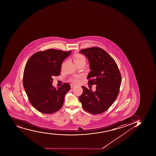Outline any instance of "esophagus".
I'll list each match as a JSON object with an SVG mask.
<instances>
[{"label":"esophagus","mask_w":156,"mask_h":156,"mask_svg":"<svg viewBox=\"0 0 156 156\" xmlns=\"http://www.w3.org/2000/svg\"><path fill=\"white\" fill-rule=\"evenodd\" d=\"M76 87L75 85H74V84H71V88H73L74 87Z\"/></svg>","instance_id":"obj_1"}]
</instances>
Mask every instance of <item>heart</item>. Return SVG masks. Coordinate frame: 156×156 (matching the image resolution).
<instances>
[{"instance_id": "heart-1", "label": "heart", "mask_w": 156, "mask_h": 156, "mask_svg": "<svg viewBox=\"0 0 156 156\" xmlns=\"http://www.w3.org/2000/svg\"><path fill=\"white\" fill-rule=\"evenodd\" d=\"M74 62L75 64L77 63H81V62H85V58L84 56L81 54H76L74 56ZM79 77L78 78H80ZM72 81L74 83H77L78 81V78H74L72 79Z\"/></svg>"}]
</instances>
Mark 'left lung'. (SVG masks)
Wrapping results in <instances>:
<instances>
[{
  "label": "left lung",
  "instance_id": "left-lung-1",
  "mask_svg": "<svg viewBox=\"0 0 156 156\" xmlns=\"http://www.w3.org/2000/svg\"><path fill=\"white\" fill-rule=\"evenodd\" d=\"M80 53L88 59L90 72L87 77L88 84L96 85V90L82 87L79 100L85 111L93 114L106 111L119 94L121 75L115 62L105 50L99 47L81 50Z\"/></svg>",
  "mask_w": 156,
  "mask_h": 156
}]
</instances>
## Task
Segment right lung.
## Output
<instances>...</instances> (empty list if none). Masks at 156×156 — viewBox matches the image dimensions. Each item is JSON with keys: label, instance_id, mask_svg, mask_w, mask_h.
I'll list each match as a JSON object with an SVG mask.
<instances>
[{"label": "right lung", "instance_id": "add662e5", "mask_svg": "<svg viewBox=\"0 0 156 156\" xmlns=\"http://www.w3.org/2000/svg\"><path fill=\"white\" fill-rule=\"evenodd\" d=\"M71 51L48 49L37 52L30 57L25 66L23 84L31 105L41 112L51 114L63 105L65 96L69 91V84L55 88L53 76L60 75L63 60Z\"/></svg>", "mask_w": 156, "mask_h": 156}]
</instances>
